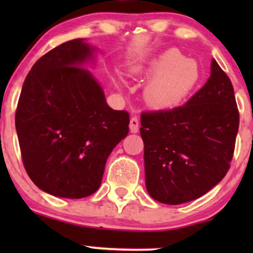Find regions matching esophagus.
I'll return each instance as SVG.
<instances>
[{
  "label": "esophagus",
  "mask_w": 253,
  "mask_h": 253,
  "mask_svg": "<svg viewBox=\"0 0 253 253\" xmlns=\"http://www.w3.org/2000/svg\"><path fill=\"white\" fill-rule=\"evenodd\" d=\"M129 129H131L132 133H137L139 131V120L138 117L133 116L129 120Z\"/></svg>",
  "instance_id": "1"
}]
</instances>
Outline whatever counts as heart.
Returning a JSON list of instances; mask_svg holds the SVG:
<instances>
[{
  "instance_id": "b5f03b06",
  "label": "heart",
  "mask_w": 253,
  "mask_h": 253,
  "mask_svg": "<svg viewBox=\"0 0 253 253\" xmlns=\"http://www.w3.org/2000/svg\"><path fill=\"white\" fill-rule=\"evenodd\" d=\"M132 72L152 77L144 89V96L157 109L178 105L195 89L201 77L198 63L174 48L163 52L147 66L133 68Z\"/></svg>"
}]
</instances>
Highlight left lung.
<instances>
[{"label": "left lung", "mask_w": 253, "mask_h": 253, "mask_svg": "<svg viewBox=\"0 0 253 253\" xmlns=\"http://www.w3.org/2000/svg\"><path fill=\"white\" fill-rule=\"evenodd\" d=\"M145 187L165 205L197 200L230 168L237 129L234 88L215 60L211 77L185 105L141 115Z\"/></svg>", "instance_id": "obj_1"}]
</instances>
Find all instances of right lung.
I'll return each mask as SVG.
<instances>
[{
	"mask_svg": "<svg viewBox=\"0 0 253 253\" xmlns=\"http://www.w3.org/2000/svg\"><path fill=\"white\" fill-rule=\"evenodd\" d=\"M94 50L84 39L58 45L34 63L20 91L16 129L25 171L56 197L93 195L128 134V112L112 110L84 67Z\"/></svg>",
	"mask_w": 253,
	"mask_h": 253,
	"instance_id": "right-lung-1",
	"label": "right lung"
}]
</instances>
